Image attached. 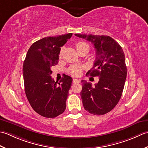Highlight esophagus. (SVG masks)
Instances as JSON below:
<instances>
[{
	"label": "esophagus",
	"instance_id": "esophagus-1",
	"mask_svg": "<svg viewBox=\"0 0 148 148\" xmlns=\"http://www.w3.org/2000/svg\"><path fill=\"white\" fill-rule=\"evenodd\" d=\"M80 80L76 79V78H75V79H73V83H74V84H78V83H80Z\"/></svg>",
	"mask_w": 148,
	"mask_h": 148
}]
</instances>
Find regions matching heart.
<instances>
[{"label":"heart","mask_w":148,"mask_h":148,"mask_svg":"<svg viewBox=\"0 0 148 148\" xmlns=\"http://www.w3.org/2000/svg\"><path fill=\"white\" fill-rule=\"evenodd\" d=\"M75 47H76V49L78 52H79L80 50L84 49V48H87V49L89 50V45L85 43H84V42H79V43H77L76 45H75ZM61 53H62V50L61 52V53H60V56H61ZM82 68L81 67V66L74 65V66H71V67L68 69V72L71 75H73V76H79V75L81 74V73H82Z\"/></svg>","instance_id":"b5f03b06"}]
</instances>
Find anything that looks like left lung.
<instances>
[{
  "label": "left lung",
  "mask_w": 148,
  "mask_h": 148,
  "mask_svg": "<svg viewBox=\"0 0 148 148\" xmlns=\"http://www.w3.org/2000/svg\"><path fill=\"white\" fill-rule=\"evenodd\" d=\"M75 35L94 45L96 59L86 75L99 77L93 87L82 80L84 107L94 115H103L112 110L121 97L127 75L125 53L119 43L108 36Z\"/></svg>",
  "instance_id": "8db88e82"
}]
</instances>
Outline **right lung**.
Returning a JSON list of instances; mask_svg holds the SVG:
<instances>
[{"mask_svg":"<svg viewBox=\"0 0 148 148\" xmlns=\"http://www.w3.org/2000/svg\"><path fill=\"white\" fill-rule=\"evenodd\" d=\"M72 33L46 37L33 43L23 64L25 92L30 105L40 115L53 118L62 114L72 78L64 75L59 82L50 76L51 68L59 62L61 47Z\"/></svg>","mask_w":148,"mask_h":148,"instance_id":"obj_1","label":"right lung"}]
</instances>
